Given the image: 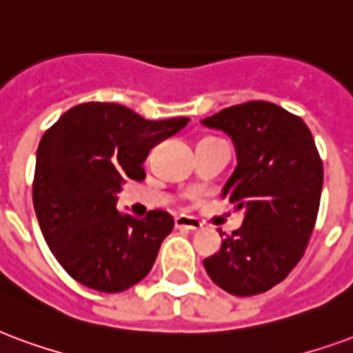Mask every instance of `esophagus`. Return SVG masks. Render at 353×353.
<instances>
[{
    "label": "esophagus",
    "mask_w": 353,
    "mask_h": 353,
    "mask_svg": "<svg viewBox=\"0 0 353 353\" xmlns=\"http://www.w3.org/2000/svg\"><path fill=\"white\" fill-rule=\"evenodd\" d=\"M176 228L200 230V228H202V223H200L198 219H194V216L179 215V216H176Z\"/></svg>",
    "instance_id": "34e87169"
}]
</instances>
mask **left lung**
Returning <instances> with one entry per match:
<instances>
[{"instance_id":"obj_1","label":"left lung","mask_w":353,"mask_h":353,"mask_svg":"<svg viewBox=\"0 0 353 353\" xmlns=\"http://www.w3.org/2000/svg\"><path fill=\"white\" fill-rule=\"evenodd\" d=\"M202 125L232 138L237 166L221 196L245 210L241 228L224 237L203 268L232 296H256L301 260L320 208L322 161L301 117L273 103L236 104Z\"/></svg>"}]
</instances>
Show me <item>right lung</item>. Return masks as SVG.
Segmentation results:
<instances>
[{
  "label": "right lung",
  "mask_w": 353,
  "mask_h": 353,
  "mask_svg": "<svg viewBox=\"0 0 353 353\" xmlns=\"http://www.w3.org/2000/svg\"><path fill=\"white\" fill-rule=\"evenodd\" d=\"M150 121L116 103L72 106L41 138L33 205L52 254L74 281L116 294L142 281L174 228L168 211H117L127 179L142 181L150 151L189 123Z\"/></svg>",
  "instance_id": "obj_1"
}]
</instances>
